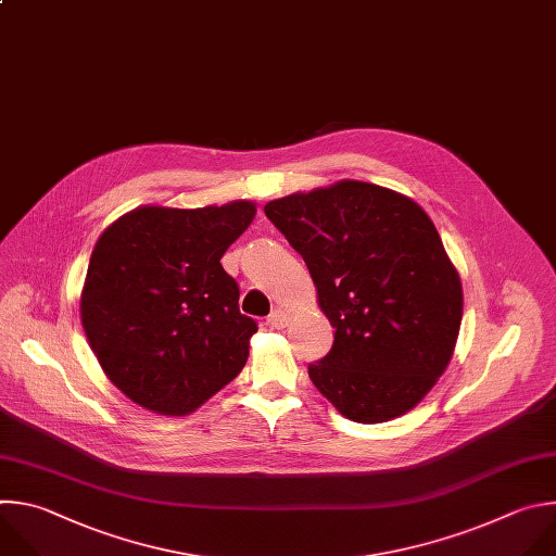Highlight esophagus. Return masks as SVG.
<instances>
[{
  "mask_svg": "<svg viewBox=\"0 0 556 556\" xmlns=\"http://www.w3.org/2000/svg\"><path fill=\"white\" fill-rule=\"evenodd\" d=\"M267 321L274 326V328H285L289 324V313L285 308H274L267 317Z\"/></svg>",
  "mask_w": 556,
  "mask_h": 556,
  "instance_id": "esophagus-1",
  "label": "esophagus"
}]
</instances>
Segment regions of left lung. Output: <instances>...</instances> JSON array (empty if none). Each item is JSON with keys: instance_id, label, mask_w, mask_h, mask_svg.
I'll list each match as a JSON object with an SVG mask.
<instances>
[{"instance_id": "obj_1", "label": "left lung", "mask_w": 556, "mask_h": 556, "mask_svg": "<svg viewBox=\"0 0 556 556\" xmlns=\"http://www.w3.org/2000/svg\"><path fill=\"white\" fill-rule=\"evenodd\" d=\"M304 258L317 304L336 328L313 386L355 422L416 407L452 362L463 282L427 212L409 197L357 179L265 205Z\"/></svg>"}]
</instances>
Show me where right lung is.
Listing matches in <instances>:
<instances>
[{"mask_svg":"<svg viewBox=\"0 0 556 556\" xmlns=\"http://www.w3.org/2000/svg\"><path fill=\"white\" fill-rule=\"evenodd\" d=\"M254 216L248 199L140 205L96 241L80 321L109 381L140 407L186 416L243 370L258 326L220 258Z\"/></svg>","mask_w":556,"mask_h":556,"instance_id":"obj_1","label":"right lung"}]
</instances>
